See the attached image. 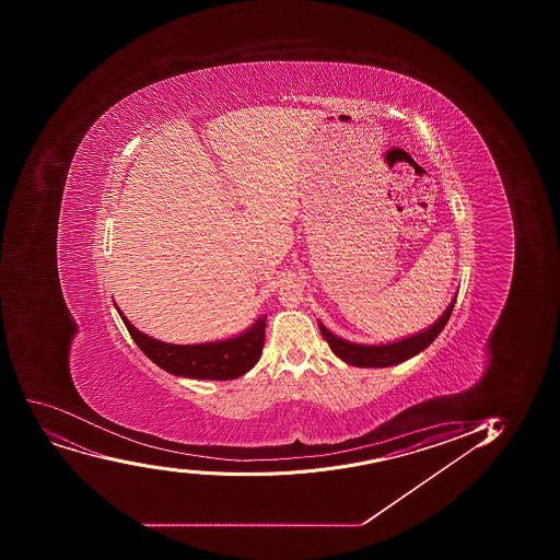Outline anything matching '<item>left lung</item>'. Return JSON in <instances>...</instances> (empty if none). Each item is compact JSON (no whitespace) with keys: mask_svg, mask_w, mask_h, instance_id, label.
I'll list each match as a JSON object with an SVG mask.
<instances>
[{"mask_svg":"<svg viewBox=\"0 0 560 560\" xmlns=\"http://www.w3.org/2000/svg\"><path fill=\"white\" fill-rule=\"evenodd\" d=\"M454 303H456V295L451 300L442 316L432 323L431 327L412 334V336H407V338L390 341V343H352L347 339L338 338L322 322H319V330H322L323 339L330 345V349H332L334 354L338 355L339 360H343L349 365L383 369V366L398 365L401 361L410 360L416 354H420L421 350H425L447 325Z\"/></svg>","mask_w":560,"mask_h":560,"instance_id":"8db88e82","label":"left lung"}]
</instances>
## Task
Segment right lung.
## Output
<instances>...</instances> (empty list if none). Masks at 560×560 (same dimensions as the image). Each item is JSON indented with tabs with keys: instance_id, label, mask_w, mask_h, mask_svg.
Wrapping results in <instances>:
<instances>
[{
	"instance_id": "right-lung-1",
	"label": "right lung",
	"mask_w": 560,
	"mask_h": 560,
	"mask_svg": "<svg viewBox=\"0 0 560 560\" xmlns=\"http://www.w3.org/2000/svg\"><path fill=\"white\" fill-rule=\"evenodd\" d=\"M124 325L128 328L135 343L162 371L173 376L191 377V380H215L226 382L243 376L254 369L259 361L265 345L266 316H260L252 327L237 336L210 343L173 345L161 339L151 338L148 334L135 328L124 312L118 308Z\"/></svg>"
}]
</instances>
